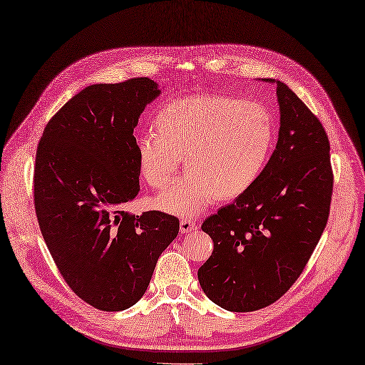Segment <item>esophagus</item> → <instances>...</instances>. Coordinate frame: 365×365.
<instances>
[{
	"mask_svg": "<svg viewBox=\"0 0 365 365\" xmlns=\"http://www.w3.org/2000/svg\"><path fill=\"white\" fill-rule=\"evenodd\" d=\"M197 230V223L193 219H182L180 222V231L182 234H188V232H193Z\"/></svg>",
	"mask_w": 365,
	"mask_h": 365,
	"instance_id": "esophagus-1",
	"label": "esophagus"
}]
</instances>
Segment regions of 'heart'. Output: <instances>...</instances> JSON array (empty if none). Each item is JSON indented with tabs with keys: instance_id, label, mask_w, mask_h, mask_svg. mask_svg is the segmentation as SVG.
Segmentation results:
<instances>
[{
	"instance_id": "heart-1",
	"label": "heart",
	"mask_w": 365,
	"mask_h": 365,
	"mask_svg": "<svg viewBox=\"0 0 365 365\" xmlns=\"http://www.w3.org/2000/svg\"><path fill=\"white\" fill-rule=\"evenodd\" d=\"M153 130L137 142V165L146 184L160 190L173 181L184 157V177L154 199L155 208L181 217L250 190L274 140L267 107L220 95L168 101L157 110Z\"/></svg>"
}]
</instances>
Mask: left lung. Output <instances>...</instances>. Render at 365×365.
<instances>
[{
	"mask_svg": "<svg viewBox=\"0 0 365 365\" xmlns=\"http://www.w3.org/2000/svg\"><path fill=\"white\" fill-rule=\"evenodd\" d=\"M262 81L276 84L278 143L252 188L202 223L215 249L199 284L234 312L269 307L296 282L324 231L334 185L320 120L285 83Z\"/></svg>",
	"mask_w": 365,
	"mask_h": 365,
	"instance_id": "left-lung-1",
	"label": "left lung"
}]
</instances>
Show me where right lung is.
Returning a JSON list of instances; mask_svg holds the SVG:
<instances>
[{"instance_id": "add662e5", "label": "right lung", "mask_w": 365, "mask_h": 365, "mask_svg": "<svg viewBox=\"0 0 365 365\" xmlns=\"http://www.w3.org/2000/svg\"><path fill=\"white\" fill-rule=\"evenodd\" d=\"M160 93L146 77L86 87L46 123L37 146L43 240L71 290L101 311L139 302L180 231L166 212L125 211L140 190L134 128Z\"/></svg>"}]
</instances>
